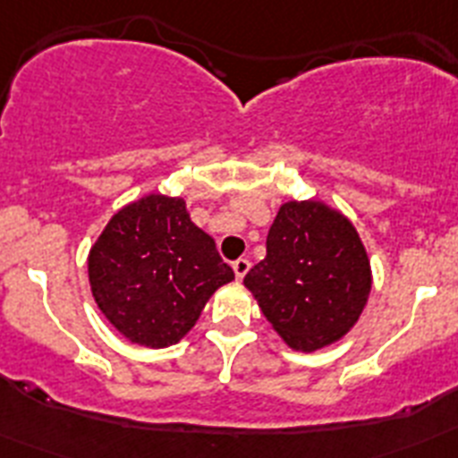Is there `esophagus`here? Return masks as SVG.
I'll list each match as a JSON object with an SVG mask.
<instances>
[{
  "label": "esophagus",
  "instance_id": "esophagus-1",
  "mask_svg": "<svg viewBox=\"0 0 458 458\" xmlns=\"http://www.w3.org/2000/svg\"><path fill=\"white\" fill-rule=\"evenodd\" d=\"M250 259H236V261H233V273H236V277L238 279H242L245 277V275H248V270H250Z\"/></svg>",
  "mask_w": 458,
  "mask_h": 458
}]
</instances>
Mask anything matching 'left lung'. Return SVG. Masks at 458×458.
I'll return each instance as SVG.
<instances>
[{
    "instance_id": "obj_1",
    "label": "left lung",
    "mask_w": 458,
    "mask_h": 458,
    "mask_svg": "<svg viewBox=\"0 0 458 458\" xmlns=\"http://www.w3.org/2000/svg\"><path fill=\"white\" fill-rule=\"evenodd\" d=\"M242 284L293 351L339 342L369 301L371 266L355 226L317 199L286 201L266 238V259Z\"/></svg>"
}]
</instances>
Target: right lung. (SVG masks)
<instances>
[{"label": "right lung", "instance_id": "obj_1", "mask_svg": "<svg viewBox=\"0 0 458 458\" xmlns=\"http://www.w3.org/2000/svg\"><path fill=\"white\" fill-rule=\"evenodd\" d=\"M233 270L185 201L147 194L116 210L89 252L96 305L128 342L165 349L192 330Z\"/></svg>", "mask_w": 458, "mask_h": 458}]
</instances>
